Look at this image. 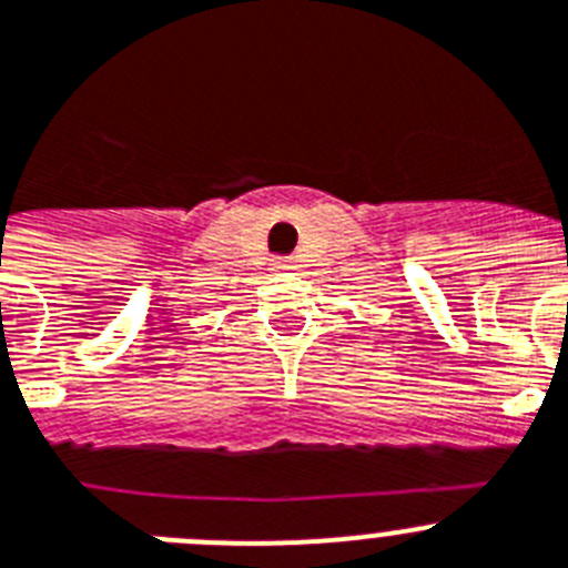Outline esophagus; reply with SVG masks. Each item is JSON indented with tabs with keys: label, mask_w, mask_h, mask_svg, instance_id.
<instances>
[{
	"label": "esophagus",
	"mask_w": 568,
	"mask_h": 568,
	"mask_svg": "<svg viewBox=\"0 0 568 568\" xmlns=\"http://www.w3.org/2000/svg\"><path fill=\"white\" fill-rule=\"evenodd\" d=\"M272 268H274V272H291V268H294V260H291V257H274Z\"/></svg>",
	"instance_id": "34e87169"
}]
</instances>
